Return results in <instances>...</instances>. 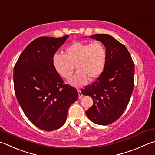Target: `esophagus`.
<instances>
[{
	"mask_svg": "<svg viewBox=\"0 0 155 155\" xmlns=\"http://www.w3.org/2000/svg\"><path fill=\"white\" fill-rule=\"evenodd\" d=\"M78 98H81L82 97V96H83V94H82V93H81V90H78Z\"/></svg>",
	"mask_w": 155,
	"mask_h": 155,
	"instance_id": "esophagus-1",
	"label": "esophagus"
}]
</instances>
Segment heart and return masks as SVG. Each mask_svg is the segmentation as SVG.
<instances>
[{
    "label": "heart",
    "mask_w": 155,
    "mask_h": 155,
    "mask_svg": "<svg viewBox=\"0 0 155 155\" xmlns=\"http://www.w3.org/2000/svg\"><path fill=\"white\" fill-rule=\"evenodd\" d=\"M106 50L99 41L94 43L74 42L64 50V54L55 53L53 65L59 75L68 78L72 74L74 65L77 72L68 79L73 86L81 87L87 81L99 77L104 71L106 61Z\"/></svg>",
    "instance_id": "obj_1"
}]
</instances>
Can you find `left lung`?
Here are the masks:
<instances>
[{"mask_svg":"<svg viewBox=\"0 0 155 155\" xmlns=\"http://www.w3.org/2000/svg\"><path fill=\"white\" fill-rule=\"evenodd\" d=\"M90 38L104 45L106 61L97 79L81 93L94 100L86 111L88 119L95 124L107 125L116 121L128 105L134 86V64L125 46L112 36L97 34Z\"/></svg>","mask_w":155,"mask_h":155,"instance_id":"1","label":"left lung"}]
</instances>
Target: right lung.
Listing matches in <instances>:
<instances>
[{
    "label": "right lung",
    "instance_id": "right-lung-1",
    "mask_svg": "<svg viewBox=\"0 0 155 155\" xmlns=\"http://www.w3.org/2000/svg\"><path fill=\"white\" fill-rule=\"evenodd\" d=\"M68 37L37 38L25 48L14 67L17 100L28 119L45 131L62 127L69 107L78 100L77 89L64 85L52 61Z\"/></svg>",
    "mask_w": 155,
    "mask_h": 155
}]
</instances>
